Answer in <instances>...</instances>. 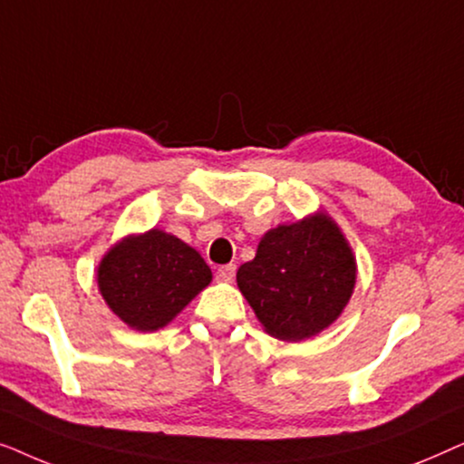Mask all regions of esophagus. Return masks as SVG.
<instances>
[{"instance_id": "1", "label": "esophagus", "mask_w": 464, "mask_h": 464, "mask_svg": "<svg viewBox=\"0 0 464 464\" xmlns=\"http://www.w3.org/2000/svg\"><path fill=\"white\" fill-rule=\"evenodd\" d=\"M215 276H218V281H221V283H232L234 276H237V266H234V264L221 266Z\"/></svg>"}]
</instances>
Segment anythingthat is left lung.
I'll use <instances>...</instances> for the list:
<instances>
[{"label": "left lung", "instance_id": "left-lung-1", "mask_svg": "<svg viewBox=\"0 0 464 464\" xmlns=\"http://www.w3.org/2000/svg\"><path fill=\"white\" fill-rule=\"evenodd\" d=\"M237 283L266 334L302 342L344 313L357 259L334 218L316 211L266 232L256 257L238 268Z\"/></svg>", "mask_w": 464, "mask_h": 464}]
</instances>
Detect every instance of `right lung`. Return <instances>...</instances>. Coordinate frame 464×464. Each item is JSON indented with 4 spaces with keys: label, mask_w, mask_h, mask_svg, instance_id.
Segmentation results:
<instances>
[{
    "label": "right lung",
    "mask_w": 464,
    "mask_h": 464,
    "mask_svg": "<svg viewBox=\"0 0 464 464\" xmlns=\"http://www.w3.org/2000/svg\"><path fill=\"white\" fill-rule=\"evenodd\" d=\"M211 281L200 253L160 227L126 234L97 268L101 297L135 332L167 327Z\"/></svg>",
    "instance_id": "obj_1"
}]
</instances>
